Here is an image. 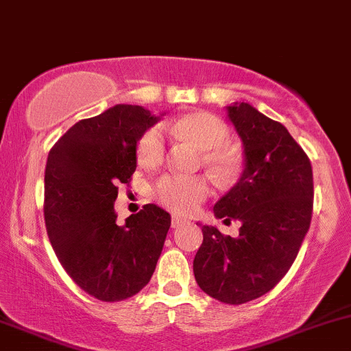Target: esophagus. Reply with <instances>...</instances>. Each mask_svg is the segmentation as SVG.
<instances>
[{
	"mask_svg": "<svg viewBox=\"0 0 351 351\" xmlns=\"http://www.w3.org/2000/svg\"><path fill=\"white\" fill-rule=\"evenodd\" d=\"M186 219H182V217H179V216H172V221H171V226L172 228H180V226L182 224H186Z\"/></svg>",
	"mask_w": 351,
	"mask_h": 351,
	"instance_id": "obj_1",
	"label": "esophagus"
}]
</instances>
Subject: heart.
<instances>
[{"instance_id": "1", "label": "heart", "mask_w": 351, "mask_h": 351, "mask_svg": "<svg viewBox=\"0 0 351 351\" xmlns=\"http://www.w3.org/2000/svg\"><path fill=\"white\" fill-rule=\"evenodd\" d=\"M172 134L194 142L202 152V162L221 180H231L239 174V156L226 145L229 129L219 117L209 112H191L171 123ZM137 157L144 165H157L165 157V137L160 127H149L141 135ZM209 182L201 176L165 174L154 186L157 201L176 213H192L209 195Z\"/></svg>"}]
</instances>
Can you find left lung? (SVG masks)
<instances>
[{
	"label": "left lung",
	"instance_id": "1",
	"mask_svg": "<svg viewBox=\"0 0 351 351\" xmlns=\"http://www.w3.org/2000/svg\"><path fill=\"white\" fill-rule=\"evenodd\" d=\"M226 108L243 141L244 171L214 216L243 226L237 237L202 226L194 276L206 295L241 304L271 291L296 259L311 222L313 171L282 123L244 101Z\"/></svg>",
	"mask_w": 351,
	"mask_h": 351
}]
</instances>
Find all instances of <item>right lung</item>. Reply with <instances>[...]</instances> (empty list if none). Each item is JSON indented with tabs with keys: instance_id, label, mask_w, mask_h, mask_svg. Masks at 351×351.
<instances>
[{
	"instance_id": "right-lung-1",
	"label": "right lung",
	"mask_w": 351,
	"mask_h": 351,
	"mask_svg": "<svg viewBox=\"0 0 351 351\" xmlns=\"http://www.w3.org/2000/svg\"><path fill=\"white\" fill-rule=\"evenodd\" d=\"M159 117L115 105L70 127L48 154L45 224L69 276L100 301L137 295L156 271L171 214L156 204L117 224L120 184L137 167V142Z\"/></svg>"
}]
</instances>
